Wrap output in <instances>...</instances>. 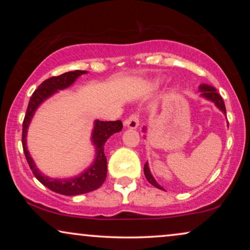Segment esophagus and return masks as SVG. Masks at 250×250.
<instances>
[{
    "label": "esophagus",
    "instance_id": "esophagus-1",
    "mask_svg": "<svg viewBox=\"0 0 250 250\" xmlns=\"http://www.w3.org/2000/svg\"><path fill=\"white\" fill-rule=\"evenodd\" d=\"M124 125H125L127 128H131V129L138 128L139 125H140L139 116L136 115V114L129 116V117H128L127 119H125V121H124Z\"/></svg>",
    "mask_w": 250,
    "mask_h": 250
}]
</instances>
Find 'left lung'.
Wrapping results in <instances>:
<instances>
[{
	"instance_id": "8db88e82",
	"label": "left lung",
	"mask_w": 250,
	"mask_h": 250,
	"mask_svg": "<svg viewBox=\"0 0 250 250\" xmlns=\"http://www.w3.org/2000/svg\"><path fill=\"white\" fill-rule=\"evenodd\" d=\"M199 91H200V97L206 99V100L213 102V104L216 105V107L220 109V110L223 112L225 115L227 114V109H225V104H224V101L223 99L220 94L217 93L216 88L214 86H210V85L208 84H200L199 86ZM143 131H146V128H143ZM143 172H145V175H146V179L148 180V182L150 184H152L155 188H158L160 190H164V188L162 186H159L158 183H157V181L155 180V177L152 176L151 172H150V168H149V164L146 162L145 164V168H143Z\"/></svg>"
}]
</instances>
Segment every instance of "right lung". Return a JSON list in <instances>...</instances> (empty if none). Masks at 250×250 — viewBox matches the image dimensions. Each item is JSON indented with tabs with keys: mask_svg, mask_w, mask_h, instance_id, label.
Listing matches in <instances>:
<instances>
[{
	"mask_svg": "<svg viewBox=\"0 0 250 250\" xmlns=\"http://www.w3.org/2000/svg\"><path fill=\"white\" fill-rule=\"evenodd\" d=\"M84 74H87V71H68V73H64L60 76H53L44 81L30 97L25 119L22 123V148L27 163H28L33 174L43 186L49 188L53 192L63 194V196H77V194L87 193L97 190L98 188L102 186L105 177H107V158L104 156V145L112 134L121 132L123 128L121 121L101 122L99 119L94 121V126L91 134V142L95 148L94 160L86 169H84L76 176L67 177V179L66 177L64 179H54V177L44 175L37 168L36 164L30 156L28 148H27V132H28L30 122H32L36 110L44 101L59 91L71 86L77 78Z\"/></svg>",
	"mask_w": 250,
	"mask_h": 250,
	"instance_id": "right-lung-1",
	"label": "right lung"
}]
</instances>
